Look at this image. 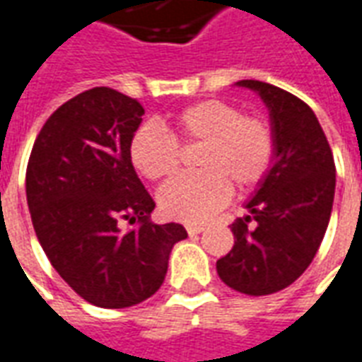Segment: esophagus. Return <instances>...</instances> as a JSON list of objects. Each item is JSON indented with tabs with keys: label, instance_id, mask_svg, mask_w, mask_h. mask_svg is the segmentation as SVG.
Masks as SVG:
<instances>
[{
	"label": "esophagus",
	"instance_id": "34e87169",
	"mask_svg": "<svg viewBox=\"0 0 362 362\" xmlns=\"http://www.w3.org/2000/svg\"><path fill=\"white\" fill-rule=\"evenodd\" d=\"M185 229H187V233H189V235H197V233H202L206 228H204L202 223H187Z\"/></svg>",
	"mask_w": 362,
	"mask_h": 362
}]
</instances>
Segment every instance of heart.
Instances as JSON below:
<instances>
[{"label":"heart","mask_w":362,"mask_h":362,"mask_svg":"<svg viewBox=\"0 0 362 362\" xmlns=\"http://www.w3.org/2000/svg\"><path fill=\"white\" fill-rule=\"evenodd\" d=\"M173 131L152 123L141 125L129 142L134 170L150 181L171 177L179 168V144H202L197 173L179 175L163 187L158 200L165 216L202 221L228 204L231 187L239 192L257 189L268 175L276 154L270 121L243 115L226 100H202L173 115Z\"/></svg>","instance_id":"obj_1"}]
</instances>
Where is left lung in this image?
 <instances>
[{
    "mask_svg": "<svg viewBox=\"0 0 362 362\" xmlns=\"http://www.w3.org/2000/svg\"><path fill=\"white\" fill-rule=\"evenodd\" d=\"M270 107L276 154L247 216L231 223L235 245L216 262L221 281L245 295L291 286L313 262L328 228L336 163L315 112L274 84L239 81Z\"/></svg>",
    "mask_w": 362,
    "mask_h": 362,
    "instance_id": "8db88e82",
    "label": "left lung"
}]
</instances>
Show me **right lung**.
<instances>
[{
    "instance_id": "add662e5",
    "label": "right lung",
    "mask_w": 362,
    "mask_h": 362,
    "mask_svg": "<svg viewBox=\"0 0 362 362\" xmlns=\"http://www.w3.org/2000/svg\"><path fill=\"white\" fill-rule=\"evenodd\" d=\"M142 115L134 98L113 88L81 92L47 117L26 165L42 249L76 295L102 308L152 297L173 245L187 237L181 223L150 220L156 202L129 156Z\"/></svg>"
}]
</instances>
